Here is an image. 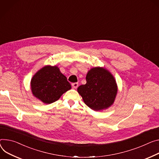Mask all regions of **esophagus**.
Segmentation results:
<instances>
[{
	"instance_id": "esophagus-1",
	"label": "esophagus",
	"mask_w": 159,
	"mask_h": 159,
	"mask_svg": "<svg viewBox=\"0 0 159 159\" xmlns=\"http://www.w3.org/2000/svg\"><path fill=\"white\" fill-rule=\"evenodd\" d=\"M78 85H79V83H78V82H75V83H73V84H71L72 88H73L74 89H76V88H77Z\"/></svg>"
}]
</instances>
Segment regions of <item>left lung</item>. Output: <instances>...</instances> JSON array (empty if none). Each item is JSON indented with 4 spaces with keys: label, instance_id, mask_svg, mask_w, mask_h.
<instances>
[{
    "label": "left lung",
    "instance_id": "1",
    "mask_svg": "<svg viewBox=\"0 0 159 159\" xmlns=\"http://www.w3.org/2000/svg\"><path fill=\"white\" fill-rule=\"evenodd\" d=\"M86 81L77 89L86 105L95 111L112 105L117 93V85L108 70L102 67L91 68L86 75Z\"/></svg>",
    "mask_w": 159,
    "mask_h": 159
}]
</instances>
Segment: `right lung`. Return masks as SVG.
I'll list each match as a JSON object with an SVG mask.
<instances>
[{"label": "right lung", "mask_w": 159, "mask_h": 159, "mask_svg": "<svg viewBox=\"0 0 159 159\" xmlns=\"http://www.w3.org/2000/svg\"><path fill=\"white\" fill-rule=\"evenodd\" d=\"M66 77L56 66H45L31 80V90L35 97L46 104L52 103L71 89Z\"/></svg>", "instance_id": "1"}]
</instances>
